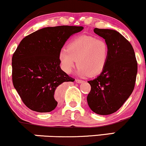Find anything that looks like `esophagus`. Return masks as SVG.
Here are the masks:
<instances>
[{
    "mask_svg": "<svg viewBox=\"0 0 146 146\" xmlns=\"http://www.w3.org/2000/svg\"><path fill=\"white\" fill-rule=\"evenodd\" d=\"M75 82H76V83H78V84H80V83H82V82H84V81H83V80H78V79H76V80H75Z\"/></svg>",
    "mask_w": 146,
    "mask_h": 146,
    "instance_id": "34e87169",
    "label": "esophagus"
}]
</instances>
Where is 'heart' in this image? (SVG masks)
Wrapping results in <instances>:
<instances>
[{
	"label": "heart",
	"instance_id": "b5f03b06",
	"mask_svg": "<svg viewBox=\"0 0 146 146\" xmlns=\"http://www.w3.org/2000/svg\"><path fill=\"white\" fill-rule=\"evenodd\" d=\"M109 57L106 42L92 36H78L68 43L66 49L61 50L59 61L62 69L67 74L76 64L78 74L81 77H94L104 70Z\"/></svg>",
	"mask_w": 146,
	"mask_h": 146
}]
</instances>
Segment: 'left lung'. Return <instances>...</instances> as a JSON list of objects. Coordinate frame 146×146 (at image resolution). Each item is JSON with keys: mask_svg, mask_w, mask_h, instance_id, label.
I'll list each match as a JSON object with an SVG mask.
<instances>
[{"mask_svg": "<svg viewBox=\"0 0 146 146\" xmlns=\"http://www.w3.org/2000/svg\"><path fill=\"white\" fill-rule=\"evenodd\" d=\"M94 32L108 44L109 57L103 71L88 82L91 86L87 96L90 108L98 115L118 110L132 94L137 73V62L131 44L113 29L95 28Z\"/></svg>", "mask_w": 146, "mask_h": 146, "instance_id": "8db88e82", "label": "left lung"}]
</instances>
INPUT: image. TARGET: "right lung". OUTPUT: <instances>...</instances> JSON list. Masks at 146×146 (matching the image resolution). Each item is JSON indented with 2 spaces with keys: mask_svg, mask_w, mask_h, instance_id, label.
<instances>
[{
  "mask_svg": "<svg viewBox=\"0 0 146 146\" xmlns=\"http://www.w3.org/2000/svg\"><path fill=\"white\" fill-rule=\"evenodd\" d=\"M83 27H45L22 40L12 57V82L27 107L38 113H48L58 104L57 87L74 82L60 66L59 53L70 36Z\"/></svg>",
  "mask_w": 146,
  "mask_h": 146,
  "instance_id": "obj_1",
  "label": "right lung"
}]
</instances>
